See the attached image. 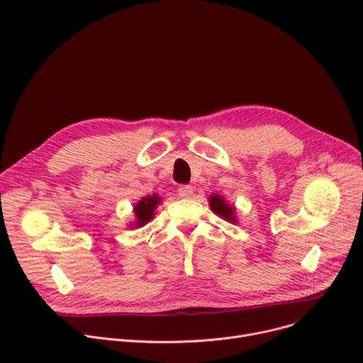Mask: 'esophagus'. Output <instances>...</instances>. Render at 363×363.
<instances>
[{
	"label": "esophagus",
	"mask_w": 363,
	"mask_h": 363,
	"mask_svg": "<svg viewBox=\"0 0 363 363\" xmlns=\"http://www.w3.org/2000/svg\"><path fill=\"white\" fill-rule=\"evenodd\" d=\"M193 193L194 189L191 185H182L179 189H178V196L181 199H191L193 197Z\"/></svg>",
	"instance_id": "1"
}]
</instances>
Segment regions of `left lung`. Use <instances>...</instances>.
Returning <instances> with one entry per match:
<instances>
[{
	"mask_svg": "<svg viewBox=\"0 0 363 363\" xmlns=\"http://www.w3.org/2000/svg\"><path fill=\"white\" fill-rule=\"evenodd\" d=\"M208 204H211V208L213 211V213H216L218 216H220L222 219L231 222V223H237V218H235V208L233 206L228 204L222 196L213 194L208 197Z\"/></svg>",
	"mask_w": 363,
	"mask_h": 363,
	"instance_id": "1",
	"label": "left lung"
}]
</instances>
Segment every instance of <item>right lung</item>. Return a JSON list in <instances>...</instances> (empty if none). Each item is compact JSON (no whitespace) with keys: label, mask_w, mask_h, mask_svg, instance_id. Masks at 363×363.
<instances>
[{"label":"right lung","mask_w":363,"mask_h":363,"mask_svg":"<svg viewBox=\"0 0 363 363\" xmlns=\"http://www.w3.org/2000/svg\"><path fill=\"white\" fill-rule=\"evenodd\" d=\"M160 197H157V194L152 196H147L144 199H141L135 206H133V213H135V223L130 225V228L133 226H144L145 223H148L152 218H155V211L157 208V204H160Z\"/></svg>","instance_id":"add662e5"}]
</instances>
